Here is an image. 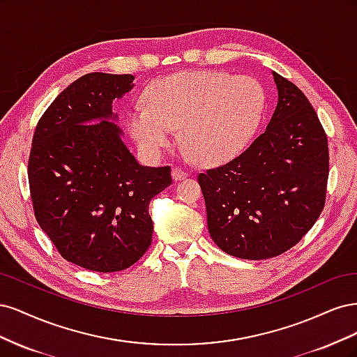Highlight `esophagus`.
I'll list each match as a JSON object with an SVG mask.
<instances>
[{"label":"esophagus","mask_w":357,"mask_h":357,"mask_svg":"<svg viewBox=\"0 0 357 357\" xmlns=\"http://www.w3.org/2000/svg\"><path fill=\"white\" fill-rule=\"evenodd\" d=\"M188 177V172L183 169V168H180V167H174L172 168V178H174L176 181H178V180H185Z\"/></svg>","instance_id":"34e87169"}]
</instances>
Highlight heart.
<instances>
[{
    "label": "heart",
    "mask_w": 357,
    "mask_h": 357,
    "mask_svg": "<svg viewBox=\"0 0 357 357\" xmlns=\"http://www.w3.org/2000/svg\"><path fill=\"white\" fill-rule=\"evenodd\" d=\"M128 112L126 128L149 156H159L180 128L181 144L199 164L215 165L240 153L261 123L266 96L248 75L188 71L167 75Z\"/></svg>",
    "instance_id": "1"
}]
</instances>
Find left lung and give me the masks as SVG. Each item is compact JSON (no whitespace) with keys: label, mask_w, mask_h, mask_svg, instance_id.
Instances as JSON below:
<instances>
[{"label":"left lung","mask_w":357,"mask_h":357,"mask_svg":"<svg viewBox=\"0 0 357 357\" xmlns=\"http://www.w3.org/2000/svg\"><path fill=\"white\" fill-rule=\"evenodd\" d=\"M273 75L278 101L265 131L240 156L198 176L213 241L250 261L298 244L326 199L325 129L298 86Z\"/></svg>","instance_id":"obj_1"}]
</instances>
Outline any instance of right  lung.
<instances>
[{"label": "right lung", "mask_w": 357, "mask_h": 357, "mask_svg": "<svg viewBox=\"0 0 357 357\" xmlns=\"http://www.w3.org/2000/svg\"><path fill=\"white\" fill-rule=\"evenodd\" d=\"M134 79L84 74L49 105L32 137L36 219L63 259L96 273L122 271L147 252L149 204L172 181L169 167L139 165L114 123L113 100L131 91Z\"/></svg>", "instance_id": "obj_1"}]
</instances>
